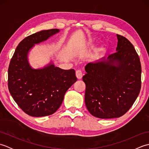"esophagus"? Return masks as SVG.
Wrapping results in <instances>:
<instances>
[{"label": "esophagus", "mask_w": 149, "mask_h": 149, "mask_svg": "<svg viewBox=\"0 0 149 149\" xmlns=\"http://www.w3.org/2000/svg\"><path fill=\"white\" fill-rule=\"evenodd\" d=\"M75 75H76V77L78 79H81L83 77V73H82L81 70H78L75 72Z\"/></svg>", "instance_id": "esophagus-1"}]
</instances>
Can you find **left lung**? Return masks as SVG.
Segmentation results:
<instances>
[{"label": "left lung", "mask_w": 149, "mask_h": 149, "mask_svg": "<svg viewBox=\"0 0 149 149\" xmlns=\"http://www.w3.org/2000/svg\"><path fill=\"white\" fill-rule=\"evenodd\" d=\"M116 52L106 59L90 63L83 77L85 104L99 118H118L133 105L141 89L140 58L129 41L116 34Z\"/></svg>", "instance_id": "8db88e82"}]
</instances>
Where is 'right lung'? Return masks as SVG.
Wrapping results in <instances>:
<instances>
[{"label":"right lung","mask_w":149,"mask_h":149,"mask_svg":"<svg viewBox=\"0 0 149 149\" xmlns=\"http://www.w3.org/2000/svg\"><path fill=\"white\" fill-rule=\"evenodd\" d=\"M59 32L41 31L26 37L16 49L8 68V89L13 99L27 115L34 117L52 115L59 109L68 88L77 81L74 69L63 70L49 64L33 69L28 52L39 43Z\"/></svg>","instance_id":"1"}]
</instances>
